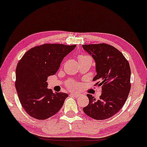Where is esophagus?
Listing matches in <instances>:
<instances>
[{
    "label": "esophagus",
    "instance_id": "esophagus-1",
    "mask_svg": "<svg viewBox=\"0 0 147 147\" xmlns=\"http://www.w3.org/2000/svg\"><path fill=\"white\" fill-rule=\"evenodd\" d=\"M71 94L73 96L76 97V98H78V97H79L81 95L80 94H79V93H71Z\"/></svg>",
    "mask_w": 147,
    "mask_h": 147
}]
</instances>
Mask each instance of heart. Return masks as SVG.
Wrapping results in <instances>:
<instances>
[{
  "label": "heart",
  "instance_id": "obj_1",
  "mask_svg": "<svg viewBox=\"0 0 147 147\" xmlns=\"http://www.w3.org/2000/svg\"><path fill=\"white\" fill-rule=\"evenodd\" d=\"M78 61H80L82 60H85V59H92L90 57L88 56V55H80L78 57ZM68 86H69L70 88L72 89H75L77 87V85L74 82H69L68 84Z\"/></svg>",
  "mask_w": 147,
  "mask_h": 147
}]
</instances>
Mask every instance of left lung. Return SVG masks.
<instances>
[{"instance_id":"1","label":"left lung","mask_w":147,"mask_h":147,"mask_svg":"<svg viewBox=\"0 0 147 147\" xmlns=\"http://www.w3.org/2000/svg\"><path fill=\"white\" fill-rule=\"evenodd\" d=\"M82 48L94 60L96 75L93 80H99L96 84L102 88L98 100L87 94L89 103L83 111L94 119H108L122 108L128 96L131 87L129 63L119 51L107 44L84 45Z\"/></svg>"}]
</instances>
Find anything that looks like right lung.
I'll list each match as a JSON object with an SVG mask.
<instances>
[{"label": "right lung", "mask_w": 147, "mask_h": 147, "mask_svg": "<svg viewBox=\"0 0 147 147\" xmlns=\"http://www.w3.org/2000/svg\"><path fill=\"white\" fill-rule=\"evenodd\" d=\"M76 47L45 44L30 49L19 61L15 88L21 105L31 117L48 119L63 105L68 94L53 92L47 88V78L57 73L64 57Z\"/></svg>", "instance_id": "obj_1"}]
</instances>
